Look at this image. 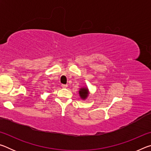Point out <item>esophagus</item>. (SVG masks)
<instances>
[{
    "label": "esophagus",
    "mask_w": 151,
    "mask_h": 151,
    "mask_svg": "<svg viewBox=\"0 0 151 151\" xmlns=\"http://www.w3.org/2000/svg\"><path fill=\"white\" fill-rule=\"evenodd\" d=\"M61 86H62L63 88H66L68 86V85H61Z\"/></svg>",
    "instance_id": "esophagus-1"
}]
</instances>
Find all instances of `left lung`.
Segmentation results:
<instances>
[{"label":"left lung","mask_w":151,"mask_h":151,"mask_svg":"<svg viewBox=\"0 0 151 151\" xmlns=\"http://www.w3.org/2000/svg\"><path fill=\"white\" fill-rule=\"evenodd\" d=\"M89 93H90V92H89L87 86H83V87H81L78 91L79 96H80L81 99H83V101L86 100V99L88 98Z\"/></svg>","instance_id":"1"}]
</instances>
